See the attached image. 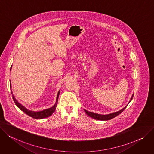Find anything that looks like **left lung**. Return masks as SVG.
I'll list each match as a JSON object with an SVG mask.
<instances>
[{"instance_id":"obj_1","label":"left lung","mask_w":154,"mask_h":154,"mask_svg":"<svg viewBox=\"0 0 154 154\" xmlns=\"http://www.w3.org/2000/svg\"><path fill=\"white\" fill-rule=\"evenodd\" d=\"M133 95H132V97L130 100V101H129V103L131 101V100H132L133 98ZM128 103V104H129ZM127 106V105L126 106H125L123 109H122L121 110L117 112H114V113H111V114H106V115H101V114H96V113H94V112H89L88 111H86L84 109V111L86 112V113L90 117L94 118V119H97V120H100V121H108V120H110V119L116 117L117 116H118L119 114H120L122 112L124 111V110L126 108V107Z\"/></svg>"}]
</instances>
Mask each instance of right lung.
I'll use <instances>...</instances> for the list:
<instances>
[{"instance_id":"right-lung-1","label":"right lung","mask_w":154,"mask_h":154,"mask_svg":"<svg viewBox=\"0 0 154 154\" xmlns=\"http://www.w3.org/2000/svg\"><path fill=\"white\" fill-rule=\"evenodd\" d=\"M10 69V70H11ZM12 94V92H11ZM59 92H58L57 94V98H56V103L55 105L52 106L50 108H48V109H45V110H43V111H39V112H35V111H30V110H28L26 108H24L23 105H21L19 102L17 101L14 97L13 96V101L15 103L16 105L18 106L21 111H23L24 113H26L27 115L29 116L30 117L33 118V119H43V118H46V117H48L52 115L53 114V112L55 111L56 110V106L57 105V101H58V98H59Z\"/></svg>"}]
</instances>
